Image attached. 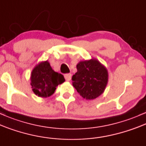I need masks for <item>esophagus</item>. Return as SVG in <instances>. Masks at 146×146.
Returning a JSON list of instances; mask_svg holds the SVG:
<instances>
[{
	"label": "esophagus",
	"mask_w": 146,
	"mask_h": 146,
	"mask_svg": "<svg viewBox=\"0 0 146 146\" xmlns=\"http://www.w3.org/2000/svg\"><path fill=\"white\" fill-rule=\"evenodd\" d=\"M64 76H65V80H66V81H70V80H71V78H72V74H65L64 75Z\"/></svg>",
	"instance_id": "1"
}]
</instances>
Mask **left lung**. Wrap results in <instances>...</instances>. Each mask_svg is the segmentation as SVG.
Instances as JSON below:
<instances>
[{"label": "left lung", "instance_id": "obj_1", "mask_svg": "<svg viewBox=\"0 0 146 146\" xmlns=\"http://www.w3.org/2000/svg\"><path fill=\"white\" fill-rule=\"evenodd\" d=\"M73 75L72 86L83 99L93 100L104 93L108 82V72L97 59L80 61Z\"/></svg>", "mask_w": 146, "mask_h": 146}]
</instances>
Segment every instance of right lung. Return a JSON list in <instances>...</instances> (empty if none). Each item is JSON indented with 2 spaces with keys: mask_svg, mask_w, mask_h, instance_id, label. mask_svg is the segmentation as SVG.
Wrapping results in <instances>:
<instances>
[{
  "mask_svg": "<svg viewBox=\"0 0 146 146\" xmlns=\"http://www.w3.org/2000/svg\"><path fill=\"white\" fill-rule=\"evenodd\" d=\"M30 80L32 91L42 98L52 96L56 87L65 81L63 75L54 71L47 60L40 62L34 67Z\"/></svg>",
  "mask_w": 146,
  "mask_h": 146,
  "instance_id": "add662e5",
  "label": "right lung"
}]
</instances>
